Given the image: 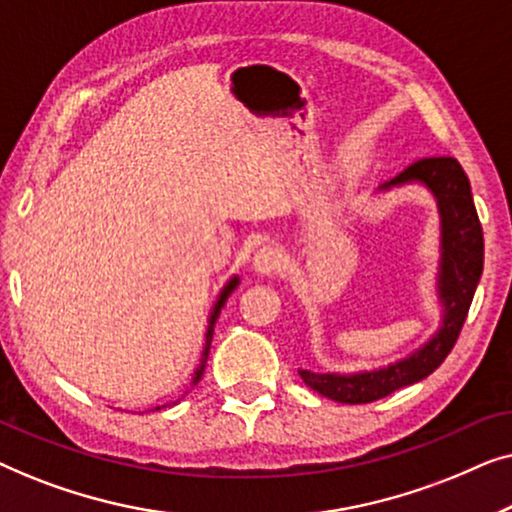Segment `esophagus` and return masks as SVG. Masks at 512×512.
<instances>
[{
	"label": "esophagus",
	"instance_id": "obj_1",
	"mask_svg": "<svg viewBox=\"0 0 512 512\" xmlns=\"http://www.w3.org/2000/svg\"><path fill=\"white\" fill-rule=\"evenodd\" d=\"M284 265V254L279 251L277 247H272V244H268V247H261L254 254V258H251V268H254L256 275H275V272L282 270Z\"/></svg>",
	"mask_w": 512,
	"mask_h": 512
}]
</instances>
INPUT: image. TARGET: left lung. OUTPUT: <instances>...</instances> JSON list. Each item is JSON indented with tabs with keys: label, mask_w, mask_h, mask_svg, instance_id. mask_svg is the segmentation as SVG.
<instances>
[{
	"label": "left lung",
	"mask_w": 512,
	"mask_h": 512,
	"mask_svg": "<svg viewBox=\"0 0 512 512\" xmlns=\"http://www.w3.org/2000/svg\"><path fill=\"white\" fill-rule=\"evenodd\" d=\"M422 184L436 198L440 216V261H438V303L443 307L438 331L415 352L384 368L361 370V373H314L298 370L307 387L338 403H373L377 398L394 394L396 389L429 377L452 352L461 326H464L473 293L478 289L482 263H485V240L475 212L471 181L457 158H422L417 163L380 186L389 191L394 186Z\"/></svg>",
	"instance_id": "obj_1"
}]
</instances>
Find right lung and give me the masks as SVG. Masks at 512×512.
I'll use <instances>...</instances> for the list:
<instances>
[{
	"label": "right lung",
	"mask_w": 512,
	"mask_h": 512,
	"mask_svg": "<svg viewBox=\"0 0 512 512\" xmlns=\"http://www.w3.org/2000/svg\"><path fill=\"white\" fill-rule=\"evenodd\" d=\"M237 284H240V277H230L228 282H226V286H223L221 289V293H219V298H216V303H214V307H212V312H209V319H207V333H205V347H202V356H200V366L195 368V373H193V380H191V387H195V384L200 382V377H202V373H205V366H207V356H209V347H212V338H214V326H216V319H219V314H221V307L226 305V300H228V296L230 293H233L235 289H237ZM158 410V408H156Z\"/></svg>",
	"instance_id": "obj_1"
}]
</instances>
